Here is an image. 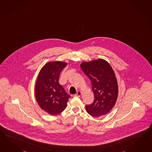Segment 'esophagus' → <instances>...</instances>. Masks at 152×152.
Returning <instances> with one entry per match:
<instances>
[{
    "instance_id": "34e87169",
    "label": "esophagus",
    "mask_w": 152,
    "mask_h": 152,
    "mask_svg": "<svg viewBox=\"0 0 152 152\" xmlns=\"http://www.w3.org/2000/svg\"><path fill=\"white\" fill-rule=\"evenodd\" d=\"M81 95H82V92L81 91H78L77 93L75 94L76 96H78V97L81 96Z\"/></svg>"
}]
</instances>
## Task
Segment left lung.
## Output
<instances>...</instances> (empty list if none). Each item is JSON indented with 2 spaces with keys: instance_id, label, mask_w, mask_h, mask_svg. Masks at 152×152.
Masks as SVG:
<instances>
[{
  "instance_id": "8db88e82",
  "label": "left lung",
  "mask_w": 152,
  "mask_h": 152,
  "mask_svg": "<svg viewBox=\"0 0 152 152\" xmlns=\"http://www.w3.org/2000/svg\"><path fill=\"white\" fill-rule=\"evenodd\" d=\"M81 68L91 81L94 95L93 102L86 106V111L95 117L106 115L114 107L118 98V83L115 72L110 64L102 59L83 62Z\"/></svg>"
}]
</instances>
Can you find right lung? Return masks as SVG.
<instances>
[{"mask_svg":"<svg viewBox=\"0 0 152 152\" xmlns=\"http://www.w3.org/2000/svg\"><path fill=\"white\" fill-rule=\"evenodd\" d=\"M66 63L50 61L41 69L35 84V95L40 108L50 115H57L67 106L70 96L59 83V78Z\"/></svg>","mask_w":152,"mask_h":152,"instance_id":"right-lung-1","label":"right lung"}]
</instances>
